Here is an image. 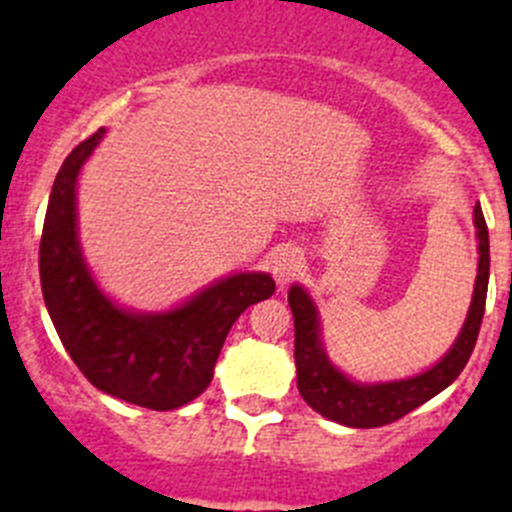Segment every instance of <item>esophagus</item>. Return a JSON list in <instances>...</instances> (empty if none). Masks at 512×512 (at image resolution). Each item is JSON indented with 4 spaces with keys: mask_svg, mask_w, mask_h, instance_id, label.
I'll return each mask as SVG.
<instances>
[{
    "mask_svg": "<svg viewBox=\"0 0 512 512\" xmlns=\"http://www.w3.org/2000/svg\"><path fill=\"white\" fill-rule=\"evenodd\" d=\"M302 260L304 257L297 247H285V250L277 252V255L272 257V277L277 280V285L280 287L289 285V282L302 272L304 267Z\"/></svg>",
    "mask_w": 512,
    "mask_h": 512,
    "instance_id": "1",
    "label": "esophagus"
}]
</instances>
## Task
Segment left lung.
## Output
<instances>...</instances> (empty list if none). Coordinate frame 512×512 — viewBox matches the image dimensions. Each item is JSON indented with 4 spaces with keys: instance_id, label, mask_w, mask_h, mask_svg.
<instances>
[{
    "instance_id": "left-lung-1",
    "label": "left lung",
    "mask_w": 512,
    "mask_h": 512,
    "mask_svg": "<svg viewBox=\"0 0 512 512\" xmlns=\"http://www.w3.org/2000/svg\"><path fill=\"white\" fill-rule=\"evenodd\" d=\"M473 225L478 237V275L473 287L471 307H468L466 322L458 332L456 342L431 369L421 374L406 376L394 381H374L361 384L339 371L329 359L322 339V319H319L317 304L309 297L302 285L289 287V307L294 314V364H297V389L302 399L312 406L317 414L334 423L352 428H376L384 423L399 421L409 411L418 409L451 386L468 364L483 322L485 292H488L490 272V245L488 227L480 205L473 208Z\"/></svg>"
}]
</instances>
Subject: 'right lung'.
I'll use <instances>...</instances> for the list:
<instances>
[{
    "label": "right lung",
    "mask_w": 512,
    "mask_h": 512,
    "mask_svg": "<svg viewBox=\"0 0 512 512\" xmlns=\"http://www.w3.org/2000/svg\"><path fill=\"white\" fill-rule=\"evenodd\" d=\"M106 128L74 148L56 173L39 245V275L56 334L81 374L128 404L173 411L213 381L227 332L275 292L267 272H232L165 312H133L98 287L79 242L76 185Z\"/></svg>",
    "instance_id": "1"
}]
</instances>
